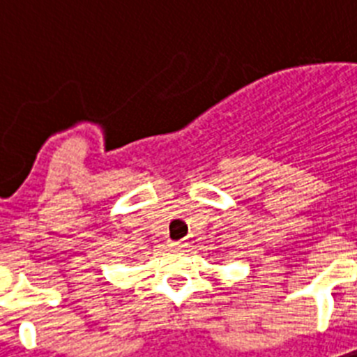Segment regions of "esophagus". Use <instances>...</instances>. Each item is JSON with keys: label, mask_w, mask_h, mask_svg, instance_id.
I'll return each mask as SVG.
<instances>
[{"label": "esophagus", "mask_w": 357, "mask_h": 357, "mask_svg": "<svg viewBox=\"0 0 357 357\" xmlns=\"http://www.w3.org/2000/svg\"><path fill=\"white\" fill-rule=\"evenodd\" d=\"M170 246H172L174 250H179V248H183L185 243L183 241H170Z\"/></svg>", "instance_id": "34e87169"}]
</instances>
